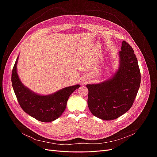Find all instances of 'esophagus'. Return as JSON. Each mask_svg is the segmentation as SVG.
<instances>
[{
  "label": "esophagus",
  "instance_id": "esophagus-1",
  "mask_svg": "<svg viewBox=\"0 0 157 157\" xmlns=\"http://www.w3.org/2000/svg\"><path fill=\"white\" fill-rule=\"evenodd\" d=\"M84 83H86V82H84Z\"/></svg>",
  "mask_w": 157,
  "mask_h": 157
}]
</instances>
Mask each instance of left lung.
<instances>
[{
  "mask_svg": "<svg viewBox=\"0 0 157 157\" xmlns=\"http://www.w3.org/2000/svg\"><path fill=\"white\" fill-rule=\"evenodd\" d=\"M119 66L111 78L87 84L88 105L93 115L111 121L124 115L133 105L140 86L141 74L134 50L122 41Z\"/></svg>",
  "mask_w": 157,
  "mask_h": 157,
  "instance_id": "left-lung-1",
  "label": "left lung"
}]
</instances>
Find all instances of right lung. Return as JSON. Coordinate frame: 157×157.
<instances>
[{"label": "right lung", "instance_id": "obj_1", "mask_svg": "<svg viewBox=\"0 0 157 157\" xmlns=\"http://www.w3.org/2000/svg\"><path fill=\"white\" fill-rule=\"evenodd\" d=\"M17 58L12 72V84L19 104L28 115L35 119L49 122L56 120L63 113L70 95L80 87L79 84L61 89L52 94L35 93L21 82L17 73Z\"/></svg>", "mask_w": 157, "mask_h": 157}]
</instances>
